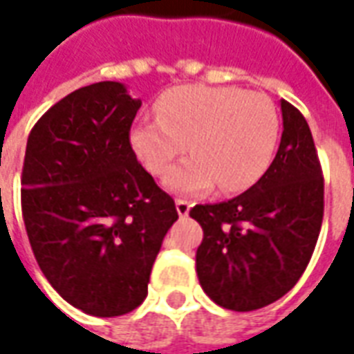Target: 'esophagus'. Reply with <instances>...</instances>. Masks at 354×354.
Here are the masks:
<instances>
[{"label": "esophagus", "instance_id": "obj_1", "mask_svg": "<svg viewBox=\"0 0 354 354\" xmlns=\"http://www.w3.org/2000/svg\"><path fill=\"white\" fill-rule=\"evenodd\" d=\"M189 210H192V203L185 199H176V212L180 218H185V216L189 214Z\"/></svg>", "mask_w": 354, "mask_h": 354}]
</instances>
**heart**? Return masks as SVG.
Returning <instances> with one entry per match:
<instances>
[{
    "label": "heart",
    "mask_w": 354,
    "mask_h": 354,
    "mask_svg": "<svg viewBox=\"0 0 354 354\" xmlns=\"http://www.w3.org/2000/svg\"><path fill=\"white\" fill-rule=\"evenodd\" d=\"M157 119L134 124L129 142L144 169L165 178L178 195H201L220 184L223 193L252 187L273 162L279 144V113L263 94L235 87L180 85L159 96Z\"/></svg>",
    "instance_id": "heart-1"
}]
</instances>
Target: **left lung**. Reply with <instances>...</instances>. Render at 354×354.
I'll use <instances>...</instances> for the list:
<instances>
[{"mask_svg": "<svg viewBox=\"0 0 354 354\" xmlns=\"http://www.w3.org/2000/svg\"><path fill=\"white\" fill-rule=\"evenodd\" d=\"M281 111V146L266 174L233 199L189 210L203 227L201 286L231 311L260 309L294 288L322 225L324 180L309 124L286 100Z\"/></svg>", "mask_w": 354, "mask_h": 354, "instance_id": "1", "label": "left lung"}]
</instances>
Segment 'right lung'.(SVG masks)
<instances>
[{"label": "right lung", "instance_id": "right-lung-1", "mask_svg": "<svg viewBox=\"0 0 354 354\" xmlns=\"http://www.w3.org/2000/svg\"><path fill=\"white\" fill-rule=\"evenodd\" d=\"M142 100L117 81L81 87L30 132L22 216L50 286L93 317H119L147 296L162 239L178 220L129 142Z\"/></svg>", "mask_w": 354, "mask_h": 354}]
</instances>
